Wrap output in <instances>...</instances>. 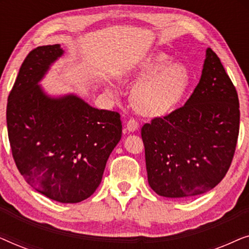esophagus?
<instances>
[{
	"label": "esophagus",
	"mask_w": 249,
	"mask_h": 249,
	"mask_svg": "<svg viewBox=\"0 0 249 249\" xmlns=\"http://www.w3.org/2000/svg\"><path fill=\"white\" fill-rule=\"evenodd\" d=\"M125 127H127V130L129 132H134L138 129V124L137 121L134 120V119H130V120L127 122V124H125Z\"/></svg>",
	"instance_id": "obj_1"
}]
</instances>
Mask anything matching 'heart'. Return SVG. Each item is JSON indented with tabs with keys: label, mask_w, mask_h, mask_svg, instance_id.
I'll return each instance as SVG.
<instances>
[{
	"label": "heart",
	"mask_w": 249,
	"mask_h": 249,
	"mask_svg": "<svg viewBox=\"0 0 249 249\" xmlns=\"http://www.w3.org/2000/svg\"><path fill=\"white\" fill-rule=\"evenodd\" d=\"M124 81L138 80L132 88L131 102L146 117H161L182 101L190 85V72L182 63L172 62L166 53L148 54L131 66L124 68ZM107 91L113 94L111 87Z\"/></svg>",
	"instance_id": "1"
}]
</instances>
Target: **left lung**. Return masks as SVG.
Returning <instances> with one entry per match:
<instances>
[{"label": "left lung", "mask_w": 249, "mask_h": 249, "mask_svg": "<svg viewBox=\"0 0 249 249\" xmlns=\"http://www.w3.org/2000/svg\"><path fill=\"white\" fill-rule=\"evenodd\" d=\"M239 119L236 88L209 47L199 83L186 104L142 125L151 188L168 198L193 197L214 188L232 161Z\"/></svg>", "instance_id": "obj_1"}]
</instances>
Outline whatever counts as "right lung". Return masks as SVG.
<instances>
[{
    "instance_id": "obj_1",
    "label": "right lung",
    "mask_w": 249,
    "mask_h": 249,
    "mask_svg": "<svg viewBox=\"0 0 249 249\" xmlns=\"http://www.w3.org/2000/svg\"><path fill=\"white\" fill-rule=\"evenodd\" d=\"M64 54L60 44L33 50L8 98L6 125L16 165L36 192L79 203L102 181L122 135L120 114L91 107L77 94L51 95L39 83Z\"/></svg>"
}]
</instances>
